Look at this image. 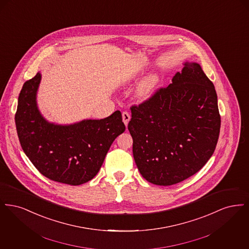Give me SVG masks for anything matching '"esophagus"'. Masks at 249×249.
<instances>
[{
	"instance_id": "34e87169",
	"label": "esophagus",
	"mask_w": 249,
	"mask_h": 249,
	"mask_svg": "<svg viewBox=\"0 0 249 249\" xmlns=\"http://www.w3.org/2000/svg\"><path fill=\"white\" fill-rule=\"evenodd\" d=\"M122 119H123L124 124H125L126 126H128V123H129V121H130V113L127 112V111H124V112L122 113Z\"/></svg>"
}]
</instances>
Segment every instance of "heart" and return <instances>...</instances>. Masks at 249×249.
Wrapping results in <instances>:
<instances>
[{
    "instance_id": "obj_1",
    "label": "heart",
    "mask_w": 249,
    "mask_h": 249,
    "mask_svg": "<svg viewBox=\"0 0 249 249\" xmlns=\"http://www.w3.org/2000/svg\"><path fill=\"white\" fill-rule=\"evenodd\" d=\"M156 84H157V76L154 75V74L149 75V76L146 77V78L142 81V83L140 85L138 93H139L140 96H142V97L147 96V95L149 94V93L153 90Z\"/></svg>"
}]
</instances>
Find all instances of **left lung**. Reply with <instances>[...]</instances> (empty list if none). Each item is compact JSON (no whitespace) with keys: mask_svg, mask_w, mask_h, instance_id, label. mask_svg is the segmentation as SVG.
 <instances>
[{"mask_svg":"<svg viewBox=\"0 0 249 249\" xmlns=\"http://www.w3.org/2000/svg\"><path fill=\"white\" fill-rule=\"evenodd\" d=\"M168 87L130 107L128 130L142 178L171 186L199 172L215 149L220 115L212 81L198 63H185Z\"/></svg>","mask_w":249,"mask_h":249,"instance_id":"obj_1","label":"left lung"}]
</instances>
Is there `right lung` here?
I'll list each match as a JSON object with an SVG mask.
<instances>
[{
  "instance_id": "add662e5",
  "label": "right lung",
  "mask_w": 249,
  "mask_h": 249,
  "mask_svg": "<svg viewBox=\"0 0 249 249\" xmlns=\"http://www.w3.org/2000/svg\"><path fill=\"white\" fill-rule=\"evenodd\" d=\"M38 72L24 83L15 122L24 153L50 180L78 186L98 174L114 140L124 132L120 111L107 119L59 126L43 119L36 107Z\"/></svg>"
}]
</instances>
